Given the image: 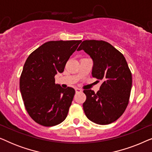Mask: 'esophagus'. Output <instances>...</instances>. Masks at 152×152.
Instances as JSON below:
<instances>
[{
	"label": "esophagus",
	"mask_w": 152,
	"mask_h": 152,
	"mask_svg": "<svg viewBox=\"0 0 152 152\" xmlns=\"http://www.w3.org/2000/svg\"><path fill=\"white\" fill-rule=\"evenodd\" d=\"M82 91V89H80V88H75V92L77 93H81Z\"/></svg>",
	"instance_id": "obj_1"
}]
</instances>
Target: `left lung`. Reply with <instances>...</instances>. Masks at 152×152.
<instances>
[{"label":"left lung","mask_w":152,"mask_h":152,"mask_svg":"<svg viewBox=\"0 0 152 152\" xmlns=\"http://www.w3.org/2000/svg\"><path fill=\"white\" fill-rule=\"evenodd\" d=\"M84 50L93 60L92 75L102 80L99 91L85 90V115L98 124L117 120L127 107L132 86V75L124 55L104 41L86 40L77 50Z\"/></svg>","instance_id":"1"}]
</instances>
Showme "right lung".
Here are the masks:
<instances>
[{"instance_id":"add662e5","label":"right lung","mask_w":152,"mask_h":152,"mask_svg":"<svg viewBox=\"0 0 152 152\" xmlns=\"http://www.w3.org/2000/svg\"><path fill=\"white\" fill-rule=\"evenodd\" d=\"M81 40L50 41L29 55L20 77V91L27 112L39 124L53 126L67 117L75 91L55 84Z\"/></svg>"}]
</instances>
